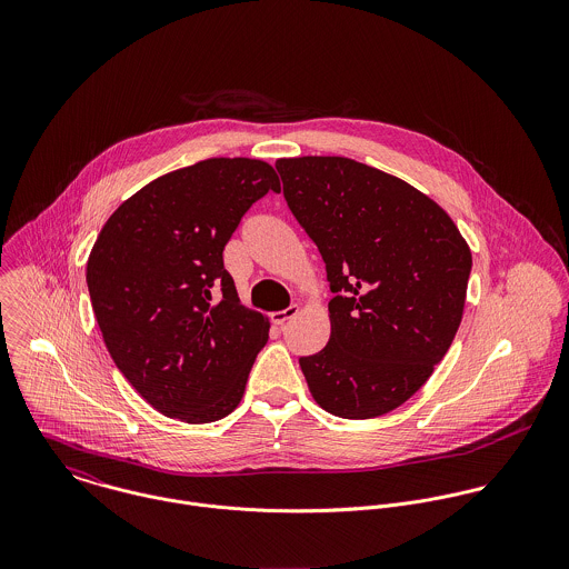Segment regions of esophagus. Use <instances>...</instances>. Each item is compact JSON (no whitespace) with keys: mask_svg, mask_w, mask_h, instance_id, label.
<instances>
[{"mask_svg":"<svg viewBox=\"0 0 569 569\" xmlns=\"http://www.w3.org/2000/svg\"><path fill=\"white\" fill-rule=\"evenodd\" d=\"M298 311H300V307H298V305H291V307L282 309V311L271 313V322H273V325H284V322H287V320H291Z\"/></svg>","mask_w":569,"mask_h":569,"instance_id":"esophagus-1","label":"esophagus"}]
</instances>
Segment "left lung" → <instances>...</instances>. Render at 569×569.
<instances>
[{
  "instance_id": "1",
  "label": "left lung",
  "mask_w": 569,
  "mask_h": 569,
  "mask_svg": "<svg viewBox=\"0 0 569 569\" xmlns=\"http://www.w3.org/2000/svg\"><path fill=\"white\" fill-rule=\"evenodd\" d=\"M289 210L318 244L330 339L300 368L339 418L383 416L431 377L462 322L471 249L403 179L348 158L278 160Z\"/></svg>"
}]
</instances>
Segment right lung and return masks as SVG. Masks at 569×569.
Returning a JSON list of instances; mask_svg holds the SVG:
<instances>
[{"instance_id":"obj_1","label":"right lung","mask_w":569,"mask_h":569,"mask_svg":"<svg viewBox=\"0 0 569 569\" xmlns=\"http://www.w3.org/2000/svg\"><path fill=\"white\" fill-rule=\"evenodd\" d=\"M280 181L267 162L212 158L147 183L104 223L87 289L104 346L140 397L201 425L241 403L269 320L244 309L223 249Z\"/></svg>"}]
</instances>
